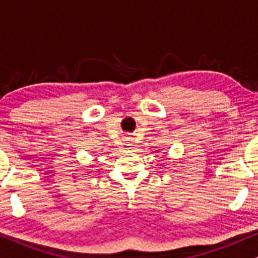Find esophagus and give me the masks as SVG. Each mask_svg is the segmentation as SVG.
Wrapping results in <instances>:
<instances>
[{
  "label": "esophagus",
  "instance_id": "esophagus-1",
  "mask_svg": "<svg viewBox=\"0 0 258 258\" xmlns=\"http://www.w3.org/2000/svg\"><path fill=\"white\" fill-rule=\"evenodd\" d=\"M125 146L127 147V149H128V148H131V146H132V144H131V141L127 142V144H125Z\"/></svg>",
  "mask_w": 258,
  "mask_h": 258
}]
</instances>
